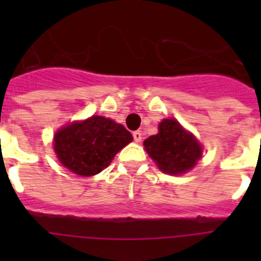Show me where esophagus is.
<instances>
[{
  "label": "esophagus",
  "mask_w": 261,
  "mask_h": 261,
  "mask_svg": "<svg viewBox=\"0 0 261 261\" xmlns=\"http://www.w3.org/2000/svg\"><path fill=\"white\" fill-rule=\"evenodd\" d=\"M133 137H134L135 142H141V141H142V131H134V133H133Z\"/></svg>",
  "instance_id": "esophagus-1"
}]
</instances>
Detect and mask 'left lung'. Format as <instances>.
I'll return each instance as SVG.
<instances>
[{
	"label": "left lung",
	"instance_id": "1",
	"mask_svg": "<svg viewBox=\"0 0 261 261\" xmlns=\"http://www.w3.org/2000/svg\"><path fill=\"white\" fill-rule=\"evenodd\" d=\"M143 146L164 173H186L202 157V146L174 119H164L159 134L145 139Z\"/></svg>",
	"mask_w": 261,
	"mask_h": 261
}]
</instances>
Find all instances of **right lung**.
<instances>
[{
  "label": "right lung",
  "mask_w": 261,
  "mask_h": 261,
  "mask_svg": "<svg viewBox=\"0 0 261 261\" xmlns=\"http://www.w3.org/2000/svg\"><path fill=\"white\" fill-rule=\"evenodd\" d=\"M133 141L122 124L104 116L71 123L55 134L54 150L59 161L80 176H93L106 169L115 154Z\"/></svg>",
  "instance_id": "1"
}]
</instances>
